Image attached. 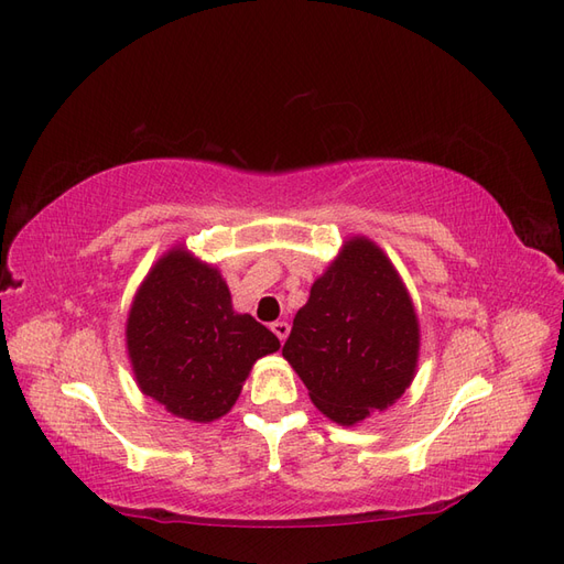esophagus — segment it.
<instances>
[{"instance_id":"obj_1","label":"esophagus","mask_w":564,"mask_h":564,"mask_svg":"<svg viewBox=\"0 0 564 564\" xmlns=\"http://www.w3.org/2000/svg\"><path fill=\"white\" fill-rule=\"evenodd\" d=\"M270 329L275 332V336L282 340V344H284L286 336H289V329H292V327H289V322L280 319V322H272V324H270Z\"/></svg>"}]
</instances>
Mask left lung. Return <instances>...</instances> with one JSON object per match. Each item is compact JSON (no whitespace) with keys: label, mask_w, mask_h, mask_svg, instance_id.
Instances as JSON below:
<instances>
[{"label":"left lung","mask_w":564,"mask_h":564,"mask_svg":"<svg viewBox=\"0 0 564 564\" xmlns=\"http://www.w3.org/2000/svg\"><path fill=\"white\" fill-rule=\"evenodd\" d=\"M419 348V317L400 272L377 242L355 235L313 282L282 355L324 416L357 425L412 386Z\"/></svg>","instance_id":"1"}]
</instances>
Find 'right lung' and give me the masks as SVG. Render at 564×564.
Returning <instances> with one entry per match:
<instances>
[{"instance_id": "obj_1", "label": "right lung", "mask_w": 564, "mask_h": 564, "mask_svg": "<svg viewBox=\"0 0 564 564\" xmlns=\"http://www.w3.org/2000/svg\"><path fill=\"white\" fill-rule=\"evenodd\" d=\"M280 350V338L232 308L212 263L185 245L160 256L127 317V352L141 392L193 423L226 416L251 367Z\"/></svg>"}]
</instances>
